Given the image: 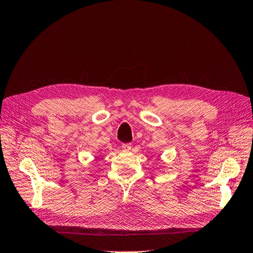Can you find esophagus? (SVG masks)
I'll return each instance as SVG.
<instances>
[{
  "mask_svg": "<svg viewBox=\"0 0 253 253\" xmlns=\"http://www.w3.org/2000/svg\"><path fill=\"white\" fill-rule=\"evenodd\" d=\"M121 148L124 151H128V150H131V144H129V143H122Z\"/></svg>",
  "mask_w": 253,
  "mask_h": 253,
  "instance_id": "34e87169",
  "label": "esophagus"
}]
</instances>
